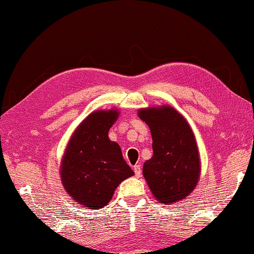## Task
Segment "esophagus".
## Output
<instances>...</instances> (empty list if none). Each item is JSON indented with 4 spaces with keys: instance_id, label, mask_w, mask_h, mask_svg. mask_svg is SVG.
<instances>
[{
    "instance_id": "esophagus-1",
    "label": "esophagus",
    "mask_w": 254,
    "mask_h": 254,
    "mask_svg": "<svg viewBox=\"0 0 254 254\" xmlns=\"http://www.w3.org/2000/svg\"><path fill=\"white\" fill-rule=\"evenodd\" d=\"M133 171H134V175L135 177H141V166L140 165H134L133 166Z\"/></svg>"
}]
</instances>
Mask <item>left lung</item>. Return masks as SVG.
I'll return each mask as SVG.
<instances>
[{"label": "left lung", "instance_id": "obj_1", "mask_svg": "<svg viewBox=\"0 0 254 254\" xmlns=\"http://www.w3.org/2000/svg\"><path fill=\"white\" fill-rule=\"evenodd\" d=\"M150 128L153 156L142 168L154 197L171 205L194 190L200 175L199 154L190 127L171 106L139 109Z\"/></svg>", "mask_w": 254, "mask_h": 254}]
</instances>
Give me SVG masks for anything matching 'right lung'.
Masks as SVG:
<instances>
[{
    "instance_id": "right-lung-1",
    "label": "right lung",
    "mask_w": 254,
    "mask_h": 254,
    "mask_svg": "<svg viewBox=\"0 0 254 254\" xmlns=\"http://www.w3.org/2000/svg\"><path fill=\"white\" fill-rule=\"evenodd\" d=\"M119 114L117 109L91 113L67 143L60 177L67 194L79 205L90 209L106 206L117 186L134 175L119 143L108 138Z\"/></svg>"
}]
</instances>
